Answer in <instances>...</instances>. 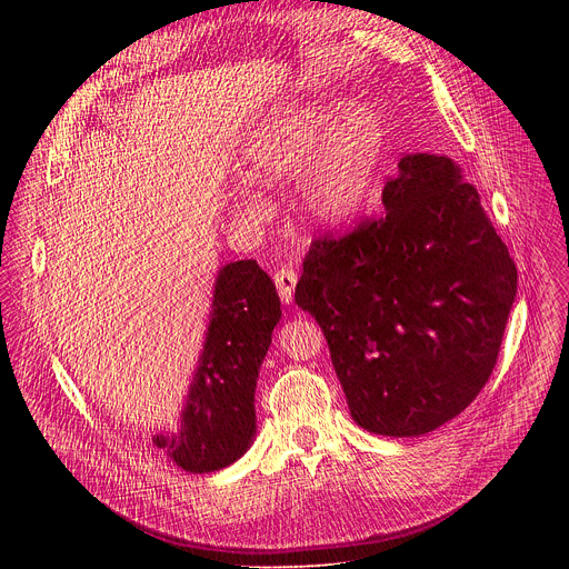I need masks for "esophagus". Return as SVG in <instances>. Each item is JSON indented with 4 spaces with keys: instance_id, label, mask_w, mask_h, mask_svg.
Returning a JSON list of instances; mask_svg holds the SVG:
<instances>
[{
    "instance_id": "obj_1",
    "label": "esophagus",
    "mask_w": 569,
    "mask_h": 569,
    "mask_svg": "<svg viewBox=\"0 0 569 569\" xmlns=\"http://www.w3.org/2000/svg\"><path fill=\"white\" fill-rule=\"evenodd\" d=\"M274 283L279 290V297L283 305H292V295H295V286H297V272L290 267H281L279 272L274 274Z\"/></svg>"
}]
</instances>
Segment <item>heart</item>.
Returning <instances> with one entry per match:
<instances>
[{"instance_id":"b5f03b06","label":"heart","mask_w":569,"mask_h":569,"mask_svg":"<svg viewBox=\"0 0 569 569\" xmlns=\"http://www.w3.org/2000/svg\"><path fill=\"white\" fill-rule=\"evenodd\" d=\"M385 154V131L367 103H292L269 114L244 140L247 177L277 187L300 177V207L318 226H341L362 212ZM242 214H258L262 200L234 193Z\"/></svg>"}]
</instances>
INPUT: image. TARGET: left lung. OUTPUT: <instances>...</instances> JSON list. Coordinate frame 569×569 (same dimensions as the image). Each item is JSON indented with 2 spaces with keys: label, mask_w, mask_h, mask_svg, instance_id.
<instances>
[{
  "label": "left lung",
  "mask_w": 569,
  "mask_h": 569,
  "mask_svg": "<svg viewBox=\"0 0 569 569\" xmlns=\"http://www.w3.org/2000/svg\"><path fill=\"white\" fill-rule=\"evenodd\" d=\"M382 207L341 239H313L295 302L320 325L352 420L410 438L487 385L517 267L452 159L403 157Z\"/></svg>",
  "instance_id": "8db88e82"
}]
</instances>
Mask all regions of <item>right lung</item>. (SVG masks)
Returning <instances> with one entry per match:
<instances>
[{"mask_svg":"<svg viewBox=\"0 0 569 569\" xmlns=\"http://www.w3.org/2000/svg\"><path fill=\"white\" fill-rule=\"evenodd\" d=\"M281 318L277 288L256 260L219 269L202 352L179 429L152 445L187 472H214L256 438V382Z\"/></svg>","mask_w":569,"mask_h":569,"instance_id":"1","label":"right lung"}]
</instances>
